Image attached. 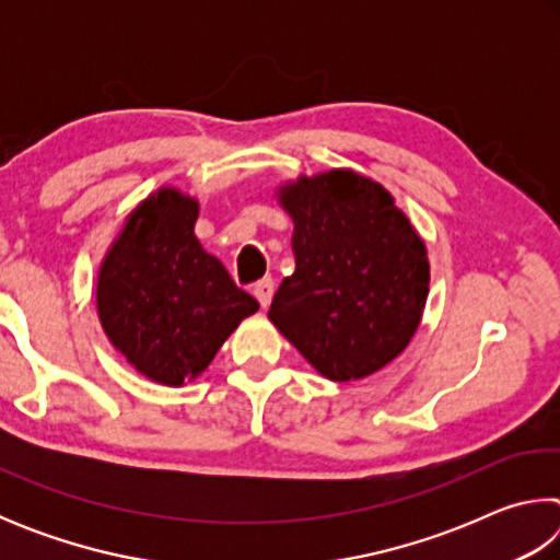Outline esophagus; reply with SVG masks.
Instances as JSON below:
<instances>
[{
	"mask_svg": "<svg viewBox=\"0 0 560 560\" xmlns=\"http://www.w3.org/2000/svg\"><path fill=\"white\" fill-rule=\"evenodd\" d=\"M254 296L261 303V308H267L273 296V281L271 279H261L259 283H254Z\"/></svg>",
	"mask_w": 560,
	"mask_h": 560,
	"instance_id": "1",
	"label": "esophagus"
}]
</instances>
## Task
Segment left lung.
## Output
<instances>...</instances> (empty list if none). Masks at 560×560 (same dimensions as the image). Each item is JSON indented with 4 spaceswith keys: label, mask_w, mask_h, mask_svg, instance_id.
Listing matches in <instances>:
<instances>
[{
    "label": "left lung",
    "mask_w": 560,
    "mask_h": 560,
    "mask_svg": "<svg viewBox=\"0 0 560 560\" xmlns=\"http://www.w3.org/2000/svg\"><path fill=\"white\" fill-rule=\"evenodd\" d=\"M296 269L269 320L336 383L381 371L410 346L430 293L428 246L395 197L350 167L277 187Z\"/></svg>",
    "instance_id": "obj_1"
}]
</instances>
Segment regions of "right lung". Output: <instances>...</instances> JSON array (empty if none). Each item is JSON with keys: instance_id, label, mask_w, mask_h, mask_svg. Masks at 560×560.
Returning <instances> with one entry per match:
<instances>
[{"instance_id": "1", "label": "right lung", "mask_w": 560, "mask_h": 560, "mask_svg": "<svg viewBox=\"0 0 560 560\" xmlns=\"http://www.w3.org/2000/svg\"><path fill=\"white\" fill-rule=\"evenodd\" d=\"M200 200L158 187L122 222L96 279L103 334L148 381L200 377L259 303L232 281L195 234Z\"/></svg>"}]
</instances>
